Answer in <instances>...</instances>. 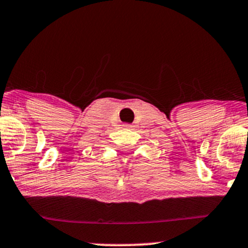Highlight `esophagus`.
<instances>
[{
  "mask_svg": "<svg viewBox=\"0 0 248 248\" xmlns=\"http://www.w3.org/2000/svg\"><path fill=\"white\" fill-rule=\"evenodd\" d=\"M124 127H128V128H129V127H133V126H132V124H124Z\"/></svg>",
  "mask_w": 248,
  "mask_h": 248,
  "instance_id": "esophagus-1",
  "label": "esophagus"
}]
</instances>
